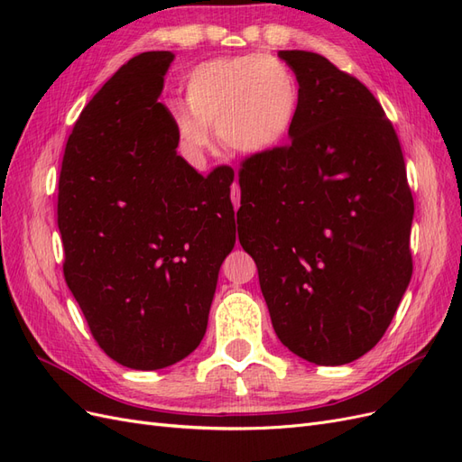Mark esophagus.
<instances>
[{"label":"esophagus","instance_id":"34e87169","mask_svg":"<svg viewBox=\"0 0 462 462\" xmlns=\"http://www.w3.org/2000/svg\"><path fill=\"white\" fill-rule=\"evenodd\" d=\"M231 200H233L235 209L239 208V202H241V190H239V185H236V180H235L233 187H231Z\"/></svg>","mask_w":462,"mask_h":462}]
</instances>
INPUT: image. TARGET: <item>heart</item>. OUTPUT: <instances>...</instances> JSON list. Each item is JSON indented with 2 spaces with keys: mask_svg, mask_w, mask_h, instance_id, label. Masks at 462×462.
<instances>
[{
  "mask_svg": "<svg viewBox=\"0 0 462 462\" xmlns=\"http://www.w3.org/2000/svg\"><path fill=\"white\" fill-rule=\"evenodd\" d=\"M299 82L270 53H246L199 65L185 82L187 111H173L175 131L190 153H200L208 129L233 152L260 153L289 134L299 111Z\"/></svg>",
  "mask_w": 462,
  "mask_h": 462,
  "instance_id": "heart-1",
  "label": "heart"
}]
</instances>
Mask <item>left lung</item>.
<instances>
[{
	"label": "left lung",
	"mask_w": 462,
	"mask_h": 462,
	"mask_svg": "<svg viewBox=\"0 0 462 462\" xmlns=\"http://www.w3.org/2000/svg\"><path fill=\"white\" fill-rule=\"evenodd\" d=\"M277 55L297 77L299 111L285 146L241 162L239 241L279 341L341 366L383 337L409 287L414 200L374 94L324 55Z\"/></svg>",
	"instance_id": "left-lung-1"
}]
</instances>
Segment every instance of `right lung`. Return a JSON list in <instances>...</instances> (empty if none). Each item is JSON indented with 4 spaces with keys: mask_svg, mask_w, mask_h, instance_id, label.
<instances>
[{
    "mask_svg": "<svg viewBox=\"0 0 462 462\" xmlns=\"http://www.w3.org/2000/svg\"><path fill=\"white\" fill-rule=\"evenodd\" d=\"M171 51L134 55L82 109L65 146L63 275L102 351L133 370L189 356L235 245L233 170L202 177L177 153L158 96Z\"/></svg>",
    "mask_w": 462,
    "mask_h": 462,
    "instance_id": "1",
    "label": "right lung"
}]
</instances>
